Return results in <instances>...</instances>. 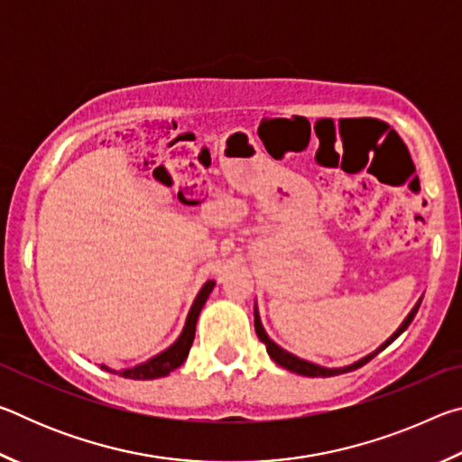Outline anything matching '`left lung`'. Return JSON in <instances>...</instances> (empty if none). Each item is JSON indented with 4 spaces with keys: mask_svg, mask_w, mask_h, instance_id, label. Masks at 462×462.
Instances as JSON below:
<instances>
[{
    "mask_svg": "<svg viewBox=\"0 0 462 462\" xmlns=\"http://www.w3.org/2000/svg\"><path fill=\"white\" fill-rule=\"evenodd\" d=\"M420 303H421V301L416 303V308H413V310L410 311L408 318L403 319V324H402L400 328H397V330L393 332V336H391V338H387L385 342H383L381 346H379L377 350H374V353H371L369 356H365V358H361V361H356V363H353V365L342 366V369H326V366H319V365L303 361V358L295 356V355H291V353H287V350L277 346V344L269 338L267 332H264V328H263V324H261V318H259V310H256V308H254V330H256V336H259V340L264 342V346H267L269 356H271L273 361H275L277 365L283 366V369L291 371V373H297V374H306V377H334V374H340V373H348V371L358 369V366H363L365 363H369L374 355H379L383 348L389 346V344L393 342V340L397 338V336H400V334L405 330V328H408V326L411 324V319H413V316H416Z\"/></svg>",
    "mask_w": 462,
    "mask_h": 462,
    "instance_id": "1",
    "label": "left lung"
}]
</instances>
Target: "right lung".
I'll list each match as a JSON object with an SVG mask.
<instances>
[{
  "label": "right lung",
  "mask_w": 462,
  "mask_h": 462,
  "mask_svg": "<svg viewBox=\"0 0 462 462\" xmlns=\"http://www.w3.org/2000/svg\"><path fill=\"white\" fill-rule=\"evenodd\" d=\"M214 285H216V281H208V283L199 289V293H198V297H195L193 306L189 310V316H187V322H185L181 336H179V338L171 344L167 350H162L161 355L152 356L151 361L134 366V369L114 371L106 365H101V369L116 373V374H120V377H126V379H143L144 381V379L167 377L171 371H175L177 366H181L185 363L187 355H189V348H191L193 338H195V324H198L199 311L203 308V303H206V300L209 297V293H212Z\"/></svg>",
  "instance_id": "add662e5"
}]
</instances>
